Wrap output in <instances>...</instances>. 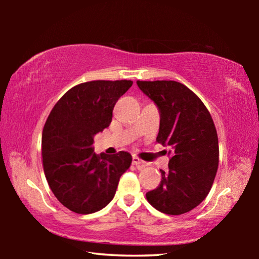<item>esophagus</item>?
I'll list each match as a JSON object with an SVG mask.
<instances>
[{
  "label": "esophagus",
  "instance_id": "1",
  "mask_svg": "<svg viewBox=\"0 0 259 259\" xmlns=\"http://www.w3.org/2000/svg\"><path fill=\"white\" fill-rule=\"evenodd\" d=\"M133 164L136 166H140V168H143V166H145V162L143 160H140L139 157L137 156H134L133 157Z\"/></svg>",
  "mask_w": 259,
  "mask_h": 259
}]
</instances>
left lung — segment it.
Wrapping results in <instances>:
<instances>
[{"mask_svg":"<svg viewBox=\"0 0 259 259\" xmlns=\"http://www.w3.org/2000/svg\"><path fill=\"white\" fill-rule=\"evenodd\" d=\"M139 89L160 111L156 142L171 150L169 171L146 193L156 210L182 214L202 202L218 169V137L207 107L186 85L176 81H137Z\"/></svg>","mask_w":259,"mask_h":259,"instance_id":"1","label":"left lung"}]
</instances>
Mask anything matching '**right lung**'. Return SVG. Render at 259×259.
Segmentation results:
<instances>
[{
    "label": "right lung",
    "instance_id": "right-lung-1",
    "mask_svg": "<svg viewBox=\"0 0 259 259\" xmlns=\"http://www.w3.org/2000/svg\"><path fill=\"white\" fill-rule=\"evenodd\" d=\"M133 81H90L69 89L52 108L42 133L43 170L52 193L81 214L99 211L115 195L129 169L128 152L98 155L96 134L112 122L113 108Z\"/></svg>",
    "mask_w": 259,
    "mask_h": 259
}]
</instances>
